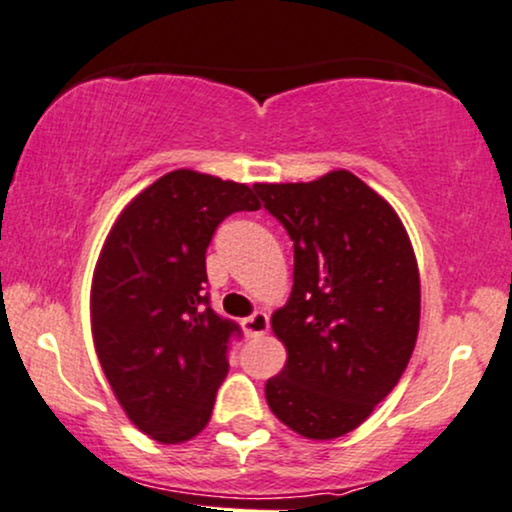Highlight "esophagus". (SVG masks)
<instances>
[{"mask_svg": "<svg viewBox=\"0 0 512 512\" xmlns=\"http://www.w3.org/2000/svg\"><path fill=\"white\" fill-rule=\"evenodd\" d=\"M241 326L248 338H260V335L269 331V316L264 312H255L252 316H248V319H243Z\"/></svg>", "mask_w": 512, "mask_h": 512, "instance_id": "esophagus-1", "label": "esophagus"}]
</instances>
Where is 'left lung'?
<instances>
[{"instance_id": "1", "label": "left lung", "mask_w": 512, "mask_h": 512, "mask_svg": "<svg viewBox=\"0 0 512 512\" xmlns=\"http://www.w3.org/2000/svg\"><path fill=\"white\" fill-rule=\"evenodd\" d=\"M295 248L293 290L271 314L286 345L269 409L307 439L359 428L399 383L416 347L420 276L394 208L347 170L255 184Z\"/></svg>"}]
</instances>
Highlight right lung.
Listing matches in <instances>:
<instances>
[{"mask_svg": "<svg viewBox=\"0 0 512 512\" xmlns=\"http://www.w3.org/2000/svg\"><path fill=\"white\" fill-rule=\"evenodd\" d=\"M260 210L250 186L196 170L167 172L115 219L92 278L96 357L127 418L160 444L208 425L241 335L212 312L205 250L231 212Z\"/></svg>", "mask_w": 512, "mask_h": 512, "instance_id": "right-lung-1", "label": "right lung"}]
</instances>
